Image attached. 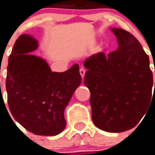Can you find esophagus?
<instances>
[{"instance_id":"34e87169","label":"esophagus","mask_w":155,"mask_h":155,"mask_svg":"<svg viewBox=\"0 0 155 155\" xmlns=\"http://www.w3.org/2000/svg\"><path fill=\"white\" fill-rule=\"evenodd\" d=\"M79 72H80V75H81V77H82V78H84V76H85V72H86L85 69H84V68H80Z\"/></svg>"}]
</instances>
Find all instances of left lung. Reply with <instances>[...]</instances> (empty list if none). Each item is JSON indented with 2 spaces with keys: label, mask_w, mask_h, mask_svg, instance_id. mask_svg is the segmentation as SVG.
Instances as JSON below:
<instances>
[{
  "label": "left lung",
  "mask_w": 155,
  "mask_h": 155,
  "mask_svg": "<svg viewBox=\"0 0 155 155\" xmlns=\"http://www.w3.org/2000/svg\"><path fill=\"white\" fill-rule=\"evenodd\" d=\"M112 31L118 50L87 59L84 84L90 90L93 124L106 132L120 133L135 127L149 110L153 73L139 41L127 31Z\"/></svg>",
  "instance_id": "1"
}]
</instances>
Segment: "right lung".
Masks as SVG:
<instances>
[{
  "label": "right lung",
  "instance_id": "right-lung-1",
  "mask_svg": "<svg viewBox=\"0 0 155 155\" xmlns=\"http://www.w3.org/2000/svg\"><path fill=\"white\" fill-rule=\"evenodd\" d=\"M37 41L21 35L8 59L5 80L7 103L13 118L29 132L53 136L63 131L64 110L82 82L79 67L51 72L45 60L30 55Z\"/></svg>",
  "mask_w": 155,
  "mask_h": 155
}]
</instances>
